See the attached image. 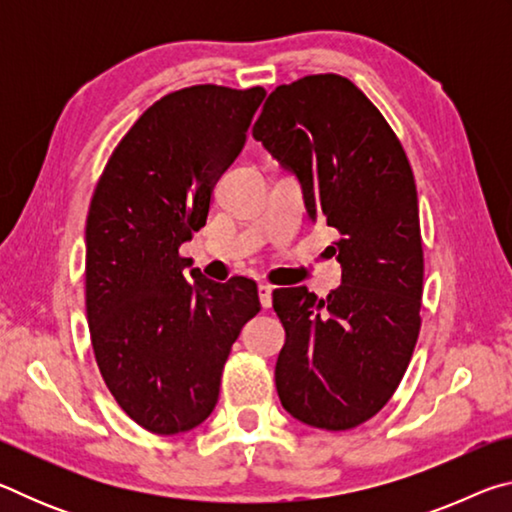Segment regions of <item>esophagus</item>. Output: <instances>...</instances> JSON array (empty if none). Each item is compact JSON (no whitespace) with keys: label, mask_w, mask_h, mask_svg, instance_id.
Masks as SVG:
<instances>
[{"label":"esophagus","mask_w":512,"mask_h":512,"mask_svg":"<svg viewBox=\"0 0 512 512\" xmlns=\"http://www.w3.org/2000/svg\"><path fill=\"white\" fill-rule=\"evenodd\" d=\"M257 293H259V302H262L264 309L273 305V287H271V284H259Z\"/></svg>","instance_id":"1"}]
</instances>
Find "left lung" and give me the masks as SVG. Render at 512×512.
Returning a JSON list of instances; mask_svg holds the SVG:
<instances>
[{"label":"left lung","instance_id":"obj_1","mask_svg":"<svg viewBox=\"0 0 512 512\" xmlns=\"http://www.w3.org/2000/svg\"><path fill=\"white\" fill-rule=\"evenodd\" d=\"M253 137L296 176L311 221L339 230L329 246L341 287L273 291L287 332L275 388L293 418L345 431L384 409L420 334L422 239L411 164L366 94L336 74L275 88Z\"/></svg>","mask_w":512,"mask_h":512}]
</instances>
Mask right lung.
<instances>
[{
    "label": "right lung",
    "mask_w": 512,
    "mask_h": 512,
    "mask_svg": "<svg viewBox=\"0 0 512 512\" xmlns=\"http://www.w3.org/2000/svg\"><path fill=\"white\" fill-rule=\"evenodd\" d=\"M264 97L221 85L167 94L135 121L94 189L85 223L94 357L121 409L160 436L210 418L232 343L259 311L253 280L187 274L178 248L205 225Z\"/></svg>",
    "instance_id": "obj_1"
}]
</instances>
